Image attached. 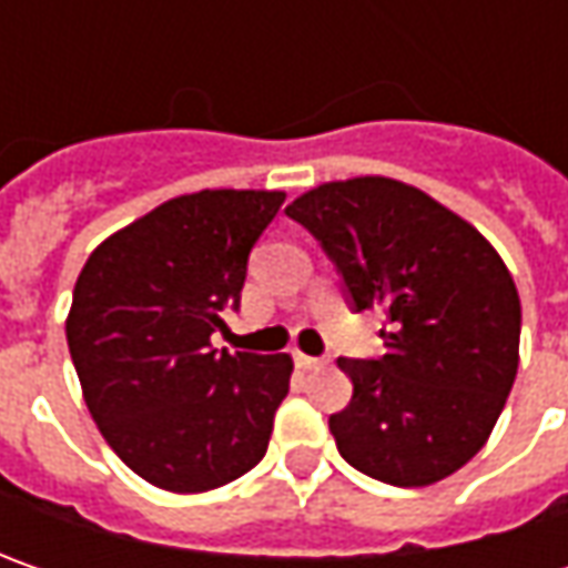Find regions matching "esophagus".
Wrapping results in <instances>:
<instances>
[{
    "label": "esophagus",
    "instance_id": "1",
    "mask_svg": "<svg viewBox=\"0 0 568 568\" xmlns=\"http://www.w3.org/2000/svg\"><path fill=\"white\" fill-rule=\"evenodd\" d=\"M294 361H296V366H300V369H322V366L328 363V357H310V354H296Z\"/></svg>",
    "mask_w": 568,
    "mask_h": 568
}]
</instances>
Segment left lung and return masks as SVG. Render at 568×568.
<instances>
[{"label":"left lung","mask_w":568,"mask_h":568,"mask_svg":"<svg viewBox=\"0 0 568 568\" xmlns=\"http://www.w3.org/2000/svg\"><path fill=\"white\" fill-rule=\"evenodd\" d=\"M338 265L351 306L379 310L382 357L338 366L351 404L328 417L341 458L392 487H429L490 439L518 373L521 303L506 262L455 211L388 176L287 205Z\"/></svg>","instance_id":"1"}]
</instances>
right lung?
I'll return each instance as SVG.
<instances>
[{"label":"right lung","instance_id":"1","mask_svg":"<svg viewBox=\"0 0 568 568\" xmlns=\"http://www.w3.org/2000/svg\"><path fill=\"white\" fill-rule=\"evenodd\" d=\"M284 192L202 189L106 236L65 318L84 404L148 484L205 493L252 470L272 439L291 354H227L211 335L240 310L246 262Z\"/></svg>","mask_w":568,"mask_h":568}]
</instances>
